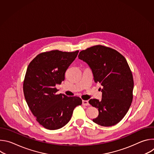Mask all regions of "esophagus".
<instances>
[{
	"mask_svg": "<svg viewBox=\"0 0 154 154\" xmlns=\"http://www.w3.org/2000/svg\"><path fill=\"white\" fill-rule=\"evenodd\" d=\"M82 104H83V105H85V106L90 105V103H89V102L88 100H83L82 101Z\"/></svg>",
	"mask_w": 154,
	"mask_h": 154,
	"instance_id": "obj_1",
	"label": "esophagus"
}]
</instances>
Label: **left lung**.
Wrapping results in <instances>:
<instances>
[{
	"instance_id": "obj_1",
	"label": "left lung",
	"mask_w": 154,
	"mask_h": 154,
	"mask_svg": "<svg viewBox=\"0 0 154 154\" xmlns=\"http://www.w3.org/2000/svg\"><path fill=\"white\" fill-rule=\"evenodd\" d=\"M78 57L89 65L95 83L103 86L102 100H89L99 110L93 121L104 127L118 124L133 100L134 79L126 59L117 51L102 45L82 51Z\"/></svg>"
}]
</instances>
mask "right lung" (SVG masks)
<instances>
[{
  "label": "right lung",
  "instance_id": "add662e5",
  "mask_svg": "<svg viewBox=\"0 0 154 154\" xmlns=\"http://www.w3.org/2000/svg\"><path fill=\"white\" fill-rule=\"evenodd\" d=\"M79 51L58 50L38 54L29 64L23 91L27 103L36 120L49 130L59 129L71 119L74 108L82 103L77 96L57 94V84L64 80V74L77 57Z\"/></svg>",
  "mask_w": 154,
  "mask_h": 154
}]
</instances>
